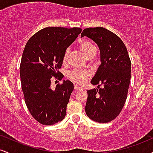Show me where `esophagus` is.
<instances>
[{
    "mask_svg": "<svg viewBox=\"0 0 153 153\" xmlns=\"http://www.w3.org/2000/svg\"><path fill=\"white\" fill-rule=\"evenodd\" d=\"M74 89H75V91H81V90H82V88H81V87H80V86H78V85H74Z\"/></svg>",
    "mask_w": 153,
    "mask_h": 153,
    "instance_id": "obj_1",
    "label": "esophagus"
}]
</instances>
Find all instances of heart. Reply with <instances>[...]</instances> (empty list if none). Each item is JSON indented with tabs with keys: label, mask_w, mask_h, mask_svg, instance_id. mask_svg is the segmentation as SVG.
<instances>
[{
	"label": "heart",
	"mask_w": 153,
	"mask_h": 153,
	"mask_svg": "<svg viewBox=\"0 0 153 153\" xmlns=\"http://www.w3.org/2000/svg\"><path fill=\"white\" fill-rule=\"evenodd\" d=\"M79 47L81 52L84 54V55L88 58H93L94 57L96 52V47L94 46V44L91 42L89 40H82L79 43ZM70 50H66L65 52L64 56H63V63H66L68 62V57H69ZM90 73L86 71H74L71 72L69 74V78L72 81H73L75 83L82 84L85 83L88 78L90 77Z\"/></svg>",
	"instance_id": "1"
}]
</instances>
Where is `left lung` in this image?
Returning a JSON list of instances; mask_svg holds the SVG:
<instances>
[{
    "mask_svg": "<svg viewBox=\"0 0 153 153\" xmlns=\"http://www.w3.org/2000/svg\"><path fill=\"white\" fill-rule=\"evenodd\" d=\"M84 36L97 44L101 62L91 81L98 88L87 91L85 113L96 122H109L119 114L127 99L130 59L122 39L105 28H87L81 33V37Z\"/></svg>",
    "mask_w": 153,
    "mask_h": 153,
    "instance_id": "left-lung-1",
    "label": "left lung"
}]
</instances>
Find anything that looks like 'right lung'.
<instances>
[{
	"label": "right lung",
	"instance_id": "add662e5",
	"mask_svg": "<svg viewBox=\"0 0 153 153\" xmlns=\"http://www.w3.org/2000/svg\"><path fill=\"white\" fill-rule=\"evenodd\" d=\"M81 31L46 27L29 39L23 52L20 76L24 100L31 116L44 125H52L65 117L73 83L63 80L52 89L50 79L54 76L62 80L59 70L65 52Z\"/></svg>",
	"mask_w": 153,
	"mask_h": 153
}]
</instances>
